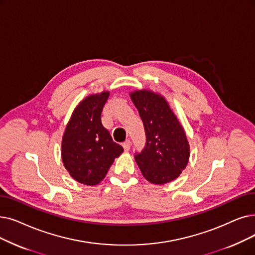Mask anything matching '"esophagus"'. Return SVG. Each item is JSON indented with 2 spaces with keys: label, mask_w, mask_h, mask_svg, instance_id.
<instances>
[{
  "label": "esophagus",
  "mask_w": 255,
  "mask_h": 255,
  "mask_svg": "<svg viewBox=\"0 0 255 255\" xmlns=\"http://www.w3.org/2000/svg\"><path fill=\"white\" fill-rule=\"evenodd\" d=\"M123 147H124L125 151H129L130 147H131V141L130 140H126L125 142H123Z\"/></svg>",
  "instance_id": "1"
}]
</instances>
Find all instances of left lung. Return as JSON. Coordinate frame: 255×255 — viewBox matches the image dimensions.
<instances>
[{
	"mask_svg": "<svg viewBox=\"0 0 255 255\" xmlns=\"http://www.w3.org/2000/svg\"><path fill=\"white\" fill-rule=\"evenodd\" d=\"M145 127L147 142L134 157L145 178L154 184L178 177L190 158V145L180 122L159 94L141 90L130 93Z\"/></svg>",
	"mask_w": 255,
	"mask_h": 255,
	"instance_id": "1",
	"label": "left lung"
}]
</instances>
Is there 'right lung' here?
<instances>
[{
    "mask_svg": "<svg viewBox=\"0 0 255 255\" xmlns=\"http://www.w3.org/2000/svg\"><path fill=\"white\" fill-rule=\"evenodd\" d=\"M108 97L109 92L86 97L75 108L62 136L64 168L85 185L100 183L124 151L102 125L101 113Z\"/></svg>",
    "mask_w": 255,
    "mask_h": 255,
    "instance_id": "right-lung-1",
    "label": "right lung"
}]
</instances>
